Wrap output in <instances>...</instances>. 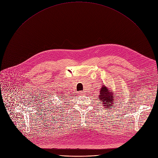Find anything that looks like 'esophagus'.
<instances>
[{"instance_id": "34e87169", "label": "esophagus", "mask_w": 158, "mask_h": 158, "mask_svg": "<svg viewBox=\"0 0 158 158\" xmlns=\"http://www.w3.org/2000/svg\"><path fill=\"white\" fill-rule=\"evenodd\" d=\"M79 94H80L81 95H83V94H85V92H84V91H80Z\"/></svg>"}]
</instances>
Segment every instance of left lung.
<instances>
[{
  "mask_svg": "<svg viewBox=\"0 0 158 158\" xmlns=\"http://www.w3.org/2000/svg\"><path fill=\"white\" fill-rule=\"evenodd\" d=\"M117 94L114 93L106 85H102L99 95V99L102 104V106L106 109H110V106H114L115 101L117 99Z\"/></svg>",
  "mask_w": 158,
  "mask_h": 158,
  "instance_id": "obj_1",
  "label": "left lung"
}]
</instances>
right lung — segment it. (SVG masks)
<instances>
[{
	"label": "right lung",
	"instance_id": "right-lung-1",
	"mask_svg": "<svg viewBox=\"0 0 158 158\" xmlns=\"http://www.w3.org/2000/svg\"><path fill=\"white\" fill-rule=\"evenodd\" d=\"M61 94H62V93H61ZM61 96H62V95H61ZM62 97H63V98H64V96H62Z\"/></svg>",
	"mask_w": 158,
	"mask_h": 158
}]
</instances>
